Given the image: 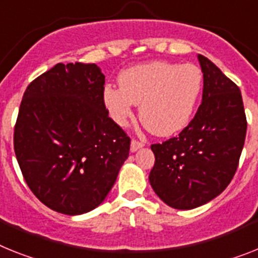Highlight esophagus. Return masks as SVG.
I'll return each instance as SVG.
<instances>
[{"instance_id": "34e87169", "label": "esophagus", "mask_w": 258, "mask_h": 258, "mask_svg": "<svg viewBox=\"0 0 258 258\" xmlns=\"http://www.w3.org/2000/svg\"><path fill=\"white\" fill-rule=\"evenodd\" d=\"M143 147H144V143L133 139V142H131V152H136L138 149L143 148Z\"/></svg>"}]
</instances>
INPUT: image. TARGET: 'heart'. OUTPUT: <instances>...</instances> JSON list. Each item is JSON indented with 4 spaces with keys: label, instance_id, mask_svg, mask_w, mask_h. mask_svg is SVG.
I'll return each instance as SVG.
<instances>
[{
    "label": "heart",
    "instance_id": "obj_1",
    "mask_svg": "<svg viewBox=\"0 0 258 258\" xmlns=\"http://www.w3.org/2000/svg\"><path fill=\"white\" fill-rule=\"evenodd\" d=\"M118 80L120 86L106 85L102 92L112 120L124 125L133 115L134 105H140V122L157 136H172L185 128L203 86L199 67L168 61L131 67Z\"/></svg>",
    "mask_w": 258,
    "mask_h": 258
}]
</instances>
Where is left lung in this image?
<instances>
[{"label":"left lung","mask_w":258,"mask_h":258,"mask_svg":"<svg viewBox=\"0 0 258 258\" xmlns=\"http://www.w3.org/2000/svg\"><path fill=\"white\" fill-rule=\"evenodd\" d=\"M203 73L202 103L176 138L152 144L149 183L162 202L191 210L210 202L235 176L246 134L239 86L211 60L198 55Z\"/></svg>","instance_id":"obj_1"}]
</instances>
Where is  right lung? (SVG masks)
Masks as SVG:
<instances>
[{"mask_svg":"<svg viewBox=\"0 0 258 258\" xmlns=\"http://www.w3.org/2000/svg\"><path fill=\"white\" fill-rule=\"evenodd\" d=\"M96 64L59 62L27 86L14 127L26 183L53 211L81 215L98 207L128 157L130 138L103 103Z\"/></svg>","mask_w":258,"mask_h":258,"instance_id":"1","label":"right lung"}]
</instances>
